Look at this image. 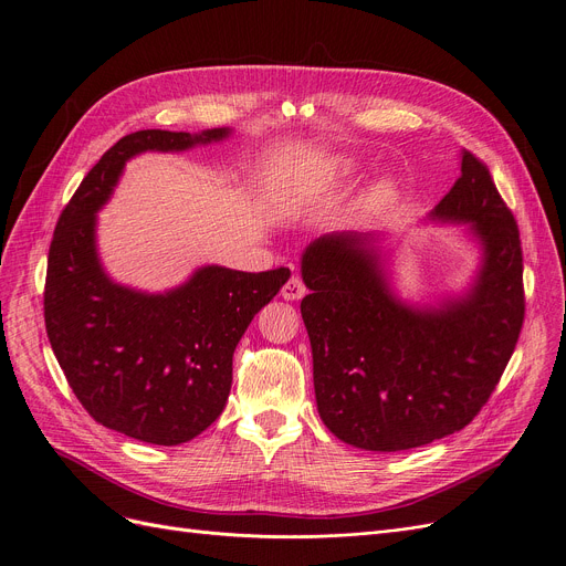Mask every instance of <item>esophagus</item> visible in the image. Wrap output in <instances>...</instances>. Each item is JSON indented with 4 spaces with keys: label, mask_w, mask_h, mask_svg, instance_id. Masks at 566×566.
Masks as SVG:
<instances>
[{
    "label": "esophagus",
    "mask_w": 566,
    "mask_h": 566,
    "mask_svg": "<svg viewBox=\"0 0 566 566\" xmlns=\"http://www.w3.org/2000/svg\"><path fill=\"white\" fill-rule=\"evenodd\" d=\"M281 294L283 298H287V302H298V298L306 294V285L298 276H290L287 283L281 287Z\"/></svg>",
    "instance_id": "obj_1"
}]
</instances>
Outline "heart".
Wrapping results in <instances>:
<instances>
[{
    "label": "heart",
    "instance_id": "1",
    "mask_svg": "<svg viewBox=\"0 0 566 566\" xmlns=\"http://www.w3.org/2000/svg\"><path fill=\"white\" fill-rule=\"evenodd\" d=\"M356 174V164L352 161V159H324V161H319L315 169H311L308 174H306V180H304V187L306 189H322V187H331V185H336V182H345V180H349L352 176ZM392 193H395V187H392V182H381L379 187H375L373 189V193H370V206H384V203H388L390 198H392Z\"/></svg>",
    "mask_w": 566,
    "mask_h": 566
}]
</instances>
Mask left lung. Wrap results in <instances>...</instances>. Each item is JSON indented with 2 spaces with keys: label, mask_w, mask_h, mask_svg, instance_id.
<instances>
[{
  "label": "left lung",
  "mask_w": 566,
  "mask_h": 566,
  "mask_svg": "<svg viewBox=\"0 0 566 566\" xmlns=\"http://www.w3.org/2000/svg\"><path fill=\"white\" fill-rule=\"evenodd\" d=\"M431 214L469 221L484 244L473 292L446 308L397 302L363 238H319L302 260L317 411L331 434L363 450L420 448L467 427L521 336L518 226L478 155L463 153L459 180Z\"/></svg>",
  "instance_id": "1"
}]
</instances>
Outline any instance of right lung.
I'll use <instances>...</instances> for the list:
<instances>
[{"label":"right lung","instance_id":"obj_1","mask_svg":"<svg viewBox=\"0 0 566 566\" xmlns=\"http://www.w3.org/2000/svg\"><path fill=\"white\" fill-rule=\"evenodd\" d=\"M226 135L223 127L196 137L169 129L125 135L86 174L50 244L43 311L61 370L95 422L144 443L191 441L221 416L232 352L290 270L203 268L174 292L142 294L99 270L95 212L132 155L185 150Z\"/></svg>","mask_w":566,"mask_h":566}]
</instances>
